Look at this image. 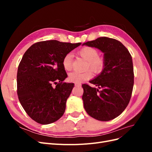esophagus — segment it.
I'll return each mask as SVG.
<instances>
[{
	"instance_id": "34e87169",
	"label": "esophagus",
	"mask_w": 152,
	"mask_h": 152,
	"mask_svg": "<svg viewBox=\"0 0 152 152\" xmlns=\"http://www.w3.org/2000/svg\"><path fill=\"white\" fill-rule=\"evenodd\" d=\"M75 86H80V83H75Z\"/></svg>"
}]
</instances>
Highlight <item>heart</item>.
Segmentation results:
<instances>
[{
    "mask_svg": "<svg viewBox=\"0 0 152 152\" xmlns=\"http://www.w3.org/2000/svg\"><path fill=\"white\" fill-rule=\"evenodd\" d=\"M79 54L88 63V66L91 69L96 72H100L102 70L104 65L103 59L98 56V51L94 48L86 46L82 48ZM72 55L71 53L66 54L63 59V66L66 71H70L72 69ZM92 77V73L89 71L83 73L73 72L69 74L68 79L71 82L79 83L86 80L90 79Z\"/></svg>",
    "mask_w": 152,
    "mask_h": 152,
    "instance_id": "1",
    "label": "heart"
}]
</instances>
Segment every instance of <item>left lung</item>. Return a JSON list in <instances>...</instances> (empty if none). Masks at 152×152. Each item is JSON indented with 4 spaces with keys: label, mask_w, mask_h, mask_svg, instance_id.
<instances>
[{
    "label": "left lung",
    "mask_w": 152,
    "mask_h": 152,
    "mask_svg": "<svg viewBox=\"0 0 152 152\" xmlns=\"http://www.w3.org/2000/svg\"><path fill=\"white\" fill-rule=\"evenodd\" d=\"M82 45L97 48L104 54L102 72L89 81L98 88L82 85L84 109L96 120L111 121L124 112L131 97L134 86L131 55L121 42L106 37Z\"/></svg>",
    "instance_id": "1"
}]
</instances>
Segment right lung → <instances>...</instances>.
<instances>
[{
    "instance_id": "1",
    "label": "right lung",
    "mask_w": 152,
    "mask_h": 152,
    "mask_svg": "<svg viewBox=\"0 0 152 152\" xmlns=\"http://www.w3.org/2000/svg\"><path fill=\"white\" fill-rule=\"evenodd\" d=\"M80 44L42 41L25 53L18 69L17 93L25 111L37 123L51 124L65 113L74 84L63 82L67 74L63 59Z\"/></svg>"
}]
</instances>
